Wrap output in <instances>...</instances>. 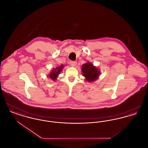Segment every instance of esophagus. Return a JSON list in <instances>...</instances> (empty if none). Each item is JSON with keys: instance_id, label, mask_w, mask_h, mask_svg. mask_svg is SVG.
<instances>
[{"instance_id": "esophagus-1", "label": "esophagus", "mask_w": 148, "mask_h": 148, "mask_svg": "<svg viewBox=\"0 0 148 148\" xmlns=\"http://www.w3.org/2000/svg\"><path fill=\"white\" fill-rule=\"evenodd\" d=\"M70 64H71V66L75 67V66L77 65V62H76L71 61V62H70Z\"/></svg>"}]
</instances>
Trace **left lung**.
I'll use <instances>...</instances> for the list:
<instances>
[{
	"label": "left lung",
	"instance_id": "obj_1",
	"mask_svg": "<svg viewBox=\"0 0 148 148\" xmlns=\"http://www.w3.org/2000/svg\"><path fill=\"white\" fill-rule=\"evenodd\" d=\"M82 71L86 81L90 83L97 80L100 75L99 69L90 62H87L83 64Z\"/></svg>",
	"mask_w": 148,
	"mask_h": 148
}]
</instances>
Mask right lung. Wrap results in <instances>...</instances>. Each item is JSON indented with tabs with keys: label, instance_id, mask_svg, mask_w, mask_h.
Here are the masks:
<instances>
[{
	"label": "right lung",
	"instance_id": "add662e5",
	"mask_svg": "<svg viewBox=\"0 0 148 148\" xmlns=\"http://www.w3.org/2000/svg\"><path fill=\"white\" fill-rule=\"evenodd\" d=\"M63 64H61L59 66H58L56 68H53V69H51L49 74L48 75V77H49L50 79L53 80V81H56L57 77H58L59 74L63 70Z\"/></svg>",
	"mask_w": 148,
	"mask_h": 148
}]
</instances>
